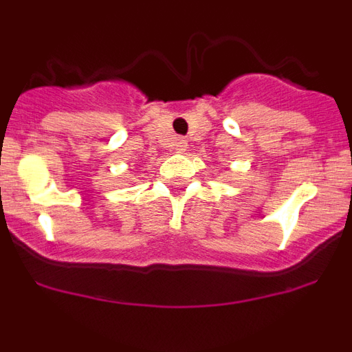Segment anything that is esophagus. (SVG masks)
<instances>
[{"label":"esophagus","mask_w":352,"mask_h":352,"mask_svg":"<svg viewBox=\"0 0 352 352\" xmlns=\"http://www.w3.org/2000/svg\"><path fill=\"white\" fill-rule=\"evenodd\" d=\"M186 141L185 139H178V141L174 142V151H176V153H185L186 151Z\"/></svg>","instance_id":"1"}]
</instances>
